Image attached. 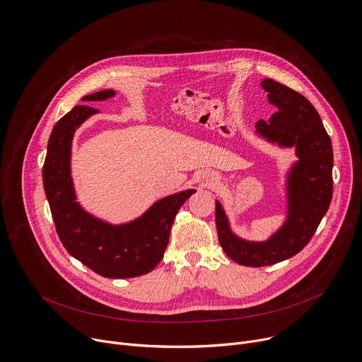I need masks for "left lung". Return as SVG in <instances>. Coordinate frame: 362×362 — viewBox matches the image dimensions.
<instances>
[{"label": "left lung", "instance_id": "obj_1", "mask_svg": "<svg viewBox=\"0 0 362 362\" xmlns=\"http://www.w3.org/2000/svg\"><path fill=\"white\" fill-rule=\"evenodd\" d=\"M262 87L278 112L269 123L257 122L256 132L281 146H295L299 162L288 182V221L267 242L236 238L216 202V228L222 249L236 264L253 268L282 262L300 252L313 239L332 199L334 153L318 112L300 93L275 80L265 78Z\"/></svg>", "mask_w": 362, "mask_h": 362}]
</instances>
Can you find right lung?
Returning a JSON list of instances; mask_svg holds the SVG:
<instances>
[{"label": "right lung", "instance_id": "1", "mask_svg": "<svg viewBox=\"0 0 362 362\" xmlns=\"http://www.w3.org/2000/svg\"><path fill=\"white\" fill-rule=\"evenodd\" d=\"M112 95L113 90H103L83 100L100 101ZM94 113L97 110L90 106H76L56 123L42 166L45 196L57 235L71 256L105 278H136L148 274L162 261L173 221L194 190L162 199L141 218L122 226H112L86 214L76 202L70 153L76 129Z\"/></svg>", "mask_w": 362, "mask_h": 362}]
</instances>
